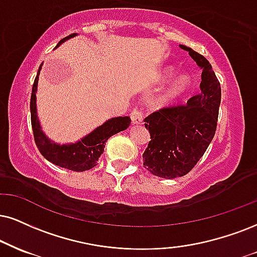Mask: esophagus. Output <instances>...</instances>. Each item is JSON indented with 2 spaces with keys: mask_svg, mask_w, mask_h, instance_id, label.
<instances>
[{
  "mask_svg": "<svg viewBox=\"0 0 257 257\" xmlns=\"http://www.w3.org/2000/svg\"><path fill=\"white\" fill-rule=\"evenodd\" d=\"M131 120L132 123H142L143 122V114L138 108H135L131 112Z\"/></svg>",
  "mask_w": 257,
  "mask_h": 257,
  "instance_id": "esophagus-1",
  "label": "esophagus"
}]
</instances>
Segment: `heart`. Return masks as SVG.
<instances>
[{"label": "heart", "instance_id": "obj_1", "mask_svg": "<svg viewBox=\"0 0 257 257\" xmlns=\"http://www.w3.org/2000/svg\"><path fill=\"white\" fill-rule=\"evenodd\" d=\"M176 74V69L174 66H166L162 71H161L160 76H158V82L160 83H166L174 77V75ZM189 85H191V77L188 75L182 74L177 76L176 78H174V81L168 85L167 88H164L162 93L157 99V103L161 106H168V104H172L176 102L183 94L188 90Z\"/></svg>", "mask_w": 257, "mask_h": 257}]
</instances>
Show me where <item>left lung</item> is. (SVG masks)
<instances>
[{"label":"left lung","instance_id":"8db88e82","mask_svg":"<svg viewBox=\"0 0 257 257\" xmlns=\"http://www.w3.org/2000/svg\"><path fill=\"white\" fill-rule=\"evenodd\" d=\"M180 47L202 70L200 91L185 104L162 108L144 119L151 141L143 164L163 179L186 175L204 156L216 134L220 106V83L210 62L191 47Z\"/></svg>","mask_w":257,"mask_h":257}]
</instances>
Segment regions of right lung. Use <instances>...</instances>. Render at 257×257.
<instances>
[{"label":"right lung","mask_w":257,"mask_h":257,"mask_svg":"<svg viewBox=\"0 0 257 257\" xmlns=\"http://www.w3.org/2000/svg\"><path fill=\"white\" fill-rule=\"evenodd\" d=\"M77 36V33H72L70 36L65 37L58 43V47L70 38ZM43 65V64H41ZM41 65L38 70L37 77L34 80L33 88H32L31 95V121L32 128H33L34 141L40 154L46 158L47 161L56 164V166L65 168V169L74 170V172H84L89 170L97 164L99 157L103 153V148L106 145L107 139L112 137L113 135L119 134L130 126L131 119L130 116H116L110 118L104 121L102 125L91 131L89 135L81 138L76 143L70 144H58L51 141L41 130L39 118L37 114V88Z\"/></svg>","instance_id":"add662e5"}]
</instances>
